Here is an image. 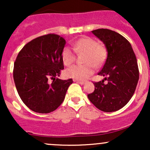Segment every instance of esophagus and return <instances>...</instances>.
I'll return each mask as SVG.
<instances>
[{
    "label": "esophagus",
    "mask_w": 150,
    "mask_h": 150,
    "mask_svg": "<svg viewBox=\"0 0 150 150\" xmlns=\"http://www.w3.org/2000/svg\"><path fill=\"white\" fill-rule=\"evenodd\" d=\"M74 81H75V82H77V83L80 84V85H84V84H85V82H84V81H82V80H74Z\"/></svg>",
    "instance_id": "1"
}]
</instances>
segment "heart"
I'll return each mask as SVG.
<instances>
[{
  "instance_id": "b5f03b06",
  "label": "heart",
  "mask_w": 150,
  "mask_h": 150,
  "mask_svg": "<svg viewBox=\"0 0 150 150\" xmlns=\"http://www.w3.org/2000/svg\"><path fill=\"white\" fill-rule=\"evenodd\" d=\"M73 49L79 53H85L83 65H75L65 70L66 76L77 80H85L92 75L94 67H99L106 57V49L102 44L97 43L94 38L83 37L73 44ZM61 59L65 65H70L75 61V51L65 46L61 51Z\"/></svg>"
}]
</instances>
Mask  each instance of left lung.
<instances>
[{
	"label": "left lung",
	"mask_w": 150,
	"mask_h": 150,
	"mask_svg": "<svg viewBox=\"0 0 150 150\" xmlns=\"http://www.w3.org/2000/svg\"><path fill=\"white\" fill-rule=\"evenodd\" d=\"M92 32L104 42L108 54L98 73L105 77L104 80L94 82V91L87 97L101 111H118L128 104L135 91L139 80L137 58L131 44L120 34L108 29ZM104 80L108 81L106 83Z\"/></svg>",
	"instance_id": "1"
}]
</instances>
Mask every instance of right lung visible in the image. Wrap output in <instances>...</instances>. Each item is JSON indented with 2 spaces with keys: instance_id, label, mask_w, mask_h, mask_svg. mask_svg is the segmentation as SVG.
Returning <instances> with one entry per match:
<instances>
[{
  "instance_id": "right-lung-1",
  "label": "right lung",
  "mask_w": 150,
  "mask_h": 150,
  "mask_svg": "<svg viewBox=\"0 0 150 150\" xmlns=\"http://www.w3.org/2000/svg\"><path fill=\"white\" fill-rule=\"evenodd\" d=\"M63 37L48 34L28 42L19 52L14 63L13 78L20 99L32 111L48 113L65 99L73 79L61 80L64 65L61 51Z\"/></svg>"
}]
</instances>
